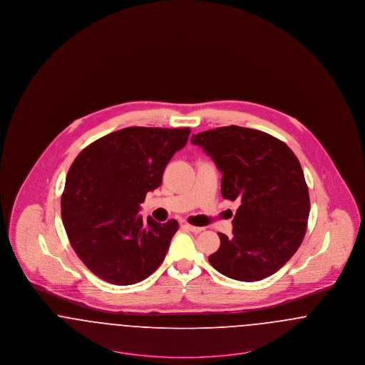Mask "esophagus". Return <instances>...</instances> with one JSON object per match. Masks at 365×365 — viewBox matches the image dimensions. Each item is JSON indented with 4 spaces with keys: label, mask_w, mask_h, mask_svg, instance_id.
I'll use <instances>...</instances> for the list:
<instances>
[{
    "label": "esophagus",
    "mask_w": 365,
    "mask_h": 365,
    "mask_svg": "<svg viewBox=\"0 0 365 365\" xmlns=\"http://www.w3.org/2000/svg\"><path fill=\"white\" fill-rule=\"evenodd\" d=\"M183 226L186 227V228H187L189 231H191V232H195V234H197V232H201V231L204 230L202 227L191 226V225H189V223H185Z\"/></svg>",
    "instance_id": "obj_1"
}]
</instances>
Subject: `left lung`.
I'll list each match as a JSON object with an SVG mask.
<instances>
[{
    "label": "left lung",
    "mask_w": 365,
    "mask_h": 365,
    "mask_svg": "<svg viewBox=\"0 0 365 365\" xmlns=\"http://www.w3.org/2000/svg\"><path fill=\"white\" fill-rule=\"evenodd\" d=\"M222 176L223 198L241 202L232 237L219 232L210 265L228 278L256 282L279 271L302 242L309 192L298 158L278 138L259 130L227 125L191 137Z\"/></svg>",
    "instance_id": "1"
}]
</instances>
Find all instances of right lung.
<instances>
[{"label":"right lung","mask_w":365,"mask_h":365,"mask_svg":"<svg viewBox=\"0 0 365 365\" xmlns=\"http://www.w3.org/2000/svg\"><path fill=\"white\" fill-rule=\"evenodd\" d=\"M190 128L127 127L94 140L71 165L61 217L71 246L87 268L112 284H134L164 260L178 222L143 220L140 204L163 182Z\"/></svg>","instance_id":"obj_1"}]
</instances>
